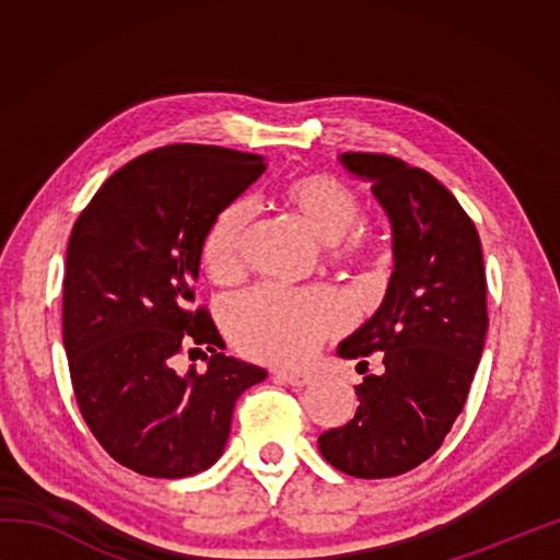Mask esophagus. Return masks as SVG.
I'll return each mask as SVG.
<instances>
[{"label": "esophagus", "instance_id": "1", "mask_svg": "<svg viewBox=\"0 0 560 560\" xmlns=\"http://www.w3.org/2000/svg\"><path fill=\"white\" fill-rule=\"evenodd\" d=\"M273 377L281 383H287L291 387H306L311 383V375L306 373H296V371H273Z\"/></svg>", "mask_w": 560, "mask_h": 560}]
</instances>
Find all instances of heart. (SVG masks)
Instances as JSON below:
<instances>
[{"label":"heart","mask_w":560,"mask_h":560,"mask_svg":"<svg viewBox=\"0 0 560 560\" xmlns=\"http://www.w3.org/2000/svg\"><path fill=\"white\" fill-rule=\"evenodd\" d=\"M279 202L296 214L320 244L336 246V257H355L363 249L358 240H348L363 220V205L338 177H293L279 189ZM252 220L254 212L246 202H234L214 217L202 242V267L212 279L230 281L242 271ZM346 324V301L330 289L291 291L267 283L244 293L226 311V330L236 348L269 363H301L320 340Z\"/></svg>","instance_id":"b5f03b06"}]
</instances>
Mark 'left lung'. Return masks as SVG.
Wrapping results in <instances>:
<instances>
[{"mask_svg": "<svg viewBox=\"0 0 560 560\" xmlns=\"http://www.w3.org/2000/svg\"><path fill=\"white\" fill-rule=\"evenodd\" d=\"M338 160L373 185L393 273L375 314L338 346L348 360L385 353V371L355 387V417L320 434L318 450L350 477H397L440 450L467 402L489 330L485 257L477 226L430 173L390 155Z\"/></svg>", "mask_w": 560, "mask_h": 560, "instance_id": "1", "label": "left lung"}]
</instances>
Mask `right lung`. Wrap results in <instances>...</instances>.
<instances>
[{"instance_id":"1","label":"right lung","mask_w":560,"mask_h":560,"mask_svg":"<svg viewBox=\"0 0 560 560\" xmlns=\"http://www.w3.org/2000/svg\"><path fill=\"white\" fill-rule=\"evenodd\" d=\"M264 170L261 155L217 145L150 150L73 224L63 348L83 420L122 467L155 479L210 469L240 395L267 381L264 368L224 355L212 318L189 308L207 230ZM183 345L211 350L205 374L174 371Z\"/></svg>"}]
</instances>
